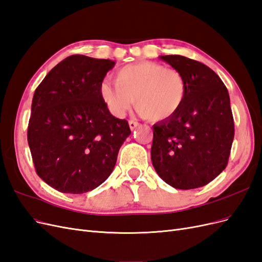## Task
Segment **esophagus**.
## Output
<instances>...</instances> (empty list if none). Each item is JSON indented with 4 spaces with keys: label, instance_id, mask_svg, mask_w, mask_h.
Returning <instances> with one entry per match:
<instances>
[{
    "label": "esophagus",
    "instance_id": "1",
    "mask_svg": "<svg viewBox=\"0 0 262 262\" xmlns=\"http://www.w3.org/2000/svg\"><path fill=\"white\" fill-rule=\"evenodd\" d=\"M138 125H139V122H138V121H134V120H130V121H129V126H130L131 130L136 129Z\"/></svg>",
    "mask_w": 262,
    "mask_h": 262
}]
</instances>
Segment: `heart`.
<instances>
[{
    "label": "heart",
    "instance_id": "1",
    "mask_svg": "<svg viewBox=\"0 0 262 262\" xmlns=\"http://www.w3.org/2000/svg\"><path fill=\"white\" fill-rule=\"evenodd\" d=\"M115 83L100 85V97L114 116L121 118L133 100L138 113L150 121H164L176 115L186 99L187 85L177 70L156 62L142 61L119 69Z\"/></svg>",
    "mask_w": 262,
    "mask_h": 262
}]
</instances>
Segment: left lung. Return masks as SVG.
<instances>
[{
	"instance_id": "1",
	"label": "left lung",
	"mask_w": 262,
	"mask_h": 262,
	"mask_svg": "<svg viewBox=\"0 0 262 262\" xmlns=\"http://www.w3.org/2000/svg\"><path fill=\"white\" fill-rule=\"evenodd\" d=\"M184 76L179 112L153 125L152 164L166 184L189 190L205 186L226 167L234 140L229 95L219 75L182 55H161Z\"/></svg>"
}]
</instances>
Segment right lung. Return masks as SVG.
Instances as JSON below:
<instances>
[{
	"label": "right lung",
	"instance_id": "1",
	"mask_svg": "<svg viewBox=\"0 0 262 262\" xmlns=\"http://www.w3.org/2000/svg\"><path fill=\"white\" fill-rule=\"evenodd\" d=\"M115 64L70 55L35 91L28 144L38 176L60 192L80 194L100 186L130 136L128 121L110 114L100 97V85Z\"/></svg>",
	"mask_w": 262,
	"mask_h": 262
}]
</instances>
